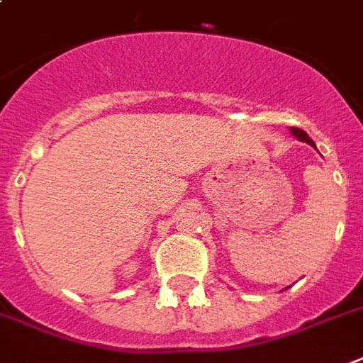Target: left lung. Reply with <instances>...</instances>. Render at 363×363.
I'll return each mask as SVG.
<instances>
[{"mask_svg":"<svg viewBox=\"0 0 363 363\" xmlns=\"http://www.w3.org/2000/svg\"><path fill=\"white\" fill-rule=\"evenodd\" d=\"M291 135L295 138H298V140H303V143H306V145H311L312 148H316V145H314V140H312L311 137H308V135H306V133L303 131V129H297V127H291ZM287 289V287H286Z\"/></svg>","mask_w":363,"mask_h":363,"instance_id":"left-lung-1","label":"left lung"}]
</instances>
